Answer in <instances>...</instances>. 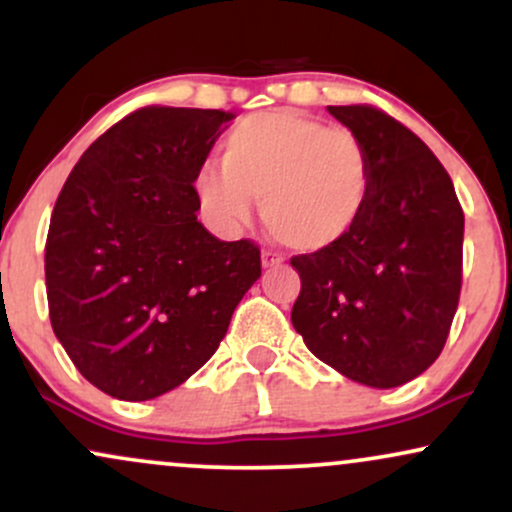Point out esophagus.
Listing matches in <instances>:
<instances>
[{
	"label": "esophagus",
	"instance_id": "1",
	"mask_svg": "<svg viewBox=\"0 0 512 512\" xmlns=\"http://www.w3.org/2000/svg\"><path fill=\"white\" fill-rule=\"evenodd\" d=\"M284 262V257L276 250H262V267H279Z\"/></svg>",
	"mask_w": 512,
	"mask_h": 512
}]
</instances>
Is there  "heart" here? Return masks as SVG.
<instances>
[{
  "instance_id": "heart-1",
  "label": "heart",
  "mask_w": 512,
  "mask_h": 512,
  "mask_svg": "<svg viewBox=\"0 0 512 512\" xmlns=\"http://www.w3.org/2000/svg\"><path fill=\"white\" fill-rule=\"evenodd\" d=\"M195 197L204 219L223 231L252 216L274 240L298 252L342 243L361 223L373 195V161L358 134L298 110L240 120L221 144V166L197 170Z\"/></svg>"
}]
</instances>
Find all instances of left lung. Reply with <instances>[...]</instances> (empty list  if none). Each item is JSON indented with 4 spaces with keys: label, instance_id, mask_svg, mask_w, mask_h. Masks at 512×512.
<instances>
[{
    "label": "left lung",
    "instance_id": "left-lung-1",
    "mask_svg": "<svg viewBox=\"0 0 512 512\" xmlns=\"http://www.w3.org/2000/svg\"><path fill=\"white\" fill-rule=\"evenodd\" d=\"M373 161V195L342 243L291 257V322L327 366L370 387L414 380L443 351L462 289L464 214L448 170L395 117L330 105Z\"/></svg>",
    "mask_w": 512,
    "mask_h": 512
}]
</instances>
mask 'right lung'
Listing matches in <instances>:
<instances>
[{
	"mask_svg": "<svg viewBox=\"0 0 512 512\" xmlns=\"http://www.w3.org/2000/svg\"><path fill=\"white\" fill-rule=\"evenodd\" d=\"M223 110L146 105L79 158L52 209L45 286L55 337L105 395L144 402L219 349L260 279V248L197 221L192 180Z\"/></svg>",
	"mask_w": 512,
	"mask_h": 512,
	"instance_id": "1",
	"label": "right lung"
}]
</instances>
